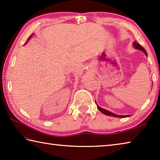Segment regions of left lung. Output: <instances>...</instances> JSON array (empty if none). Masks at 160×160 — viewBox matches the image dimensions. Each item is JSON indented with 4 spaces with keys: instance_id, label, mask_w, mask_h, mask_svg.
I'll return each mask as SVG.
<instances>
[{
    "instance_id": "left-lung-1",
    "label": "left lung",
    "mask_w": 160,
    "mask_h": 160,
    "mask_svg": "<svg viewBox=\"0 0 160 160\" xmlns=\"http://www.w3.org/2000/svg\"><path fill=\"white\" fill-rule=\"evenodd\" d=\"M133 46L135 47V48H137V49L140 50V51H142L143 52L145 53L146 56H148L147 52H146V51L144 48H143L141 45H140L139 43H138L137 42H134L133 43ZM97 108H98V109L102 113H104L105 115H107V116H113V117H118V118H125V117H128V116H130V115H126V116H120V115H116L115 113H112L111 112H109V111H107L104 109H102V108L99 107L98 105H97Z\"/></svg>"
}]
</instances>
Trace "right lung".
<instances>
[{"mask_svg":"<svg viewBox=\"0 0 160 160\" xmlns=\"http://www.w3.org/2000/svg\"><path fill=\"white\" fill-rule=\"evenodd\" d=\"M31 36H32V35H31ZM31 36H30V37H31ZM30 37H29V38H30Z\"/></svg>","mask_w":160,"mask_h":160,"instance_id":"1","label":"right lung"}]
</instances>
